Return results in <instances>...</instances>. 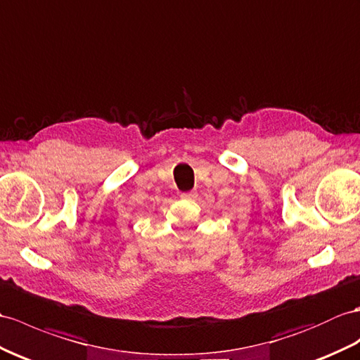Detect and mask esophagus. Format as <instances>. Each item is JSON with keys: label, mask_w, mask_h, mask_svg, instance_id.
<instances>
[{"label": "esophagus", "mask_w": 360, "mask_h": 360, "mask_svg": "<svg viewBox=\"0 0 360 360\" xmlns=\"http://www.w3.org/2000/svg\"><path fill=\"white\" fill-rule=\"evenodd\" d=\"M183 200H194L197 198V192L194 191H189V192H183V194L180 195Z\"/></svg>", "instance_id": "obj_1"}]
</instances>
